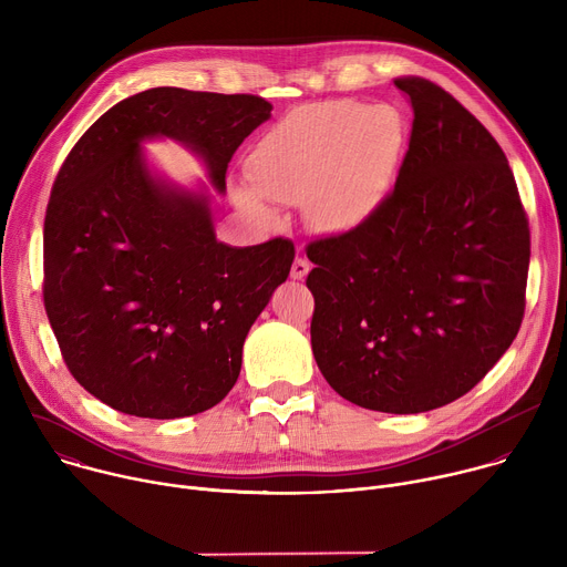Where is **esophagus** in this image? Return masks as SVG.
Segmentation results:
<instances>
[{"mask_svg": "<svg viewBox=\"0 0 567 567\" xmlns=\"http://www.w3.org/2000/svg\"><path fill=\"white\" fill-rule=\"evenodd\" d=\"M309 274V262L305 258H296L291 265V278L293 280H305Z\"/></svg>", "mask_w": 567, "mask_h": 567, "instance_id": "esophagus-1", "label": "esophagus"}]
</instances>
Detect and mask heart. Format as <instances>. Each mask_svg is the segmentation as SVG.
<instances>
[{"mask_svg": "<svg viewBox=\"0 0 567 567\" xmlns=\"http://www.w3.org/2000/svg\"><path fill=\"white\" fill-rule=\"evenodd\" d=\"M406 143L396 107L330 101L298 107L276 123L249 156L251 186L235 199L258 221L271 224L280 204H305L320 233L361 228L383 204Z\"/></svg>", "mask_w": 567, "mask_h": 567, "instance_id": "b5f03b06", "label": "heart"}]
</instances>
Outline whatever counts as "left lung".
<instances>
[{
    "mask_svg": "<svg viewBox=\"0 0 567 567\" xmlns=\"http://www.w3.org/2000/svg\"><path fill=\"white\" fill-rule=\"evenodd\" d=\"M413 132L394 190L357 230L316 239L311 350L361 409L413 415L466 394L516 339L529 226L507 156L424 78H396Z\"/></svg>",
    "mask_w": 567,
    "mask_h": 567,
    "instance_id": "obj_1",
    "label": "left lung"
}]
</instances>
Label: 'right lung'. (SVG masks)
<instances>
[{"mask_svg":"<svg viewBox=\"0 0 567 567\" xmlns=\"http://www.w3.org/2000/svg\"><path fill=\"white\" fill-rule=\"evenodd\" d=\"M271 110L249 94L154 87L105 112L62 164L44 217V307L73 379L114 411L177 420L219 403L296 254L282 237L224 245L210 193L156 175L141 145L182 143L224 195L230 156Z\"/></svg>","mask_w":567,"mask_h":567,"instance_id":"1","label":"right lung"}]
</instances>
